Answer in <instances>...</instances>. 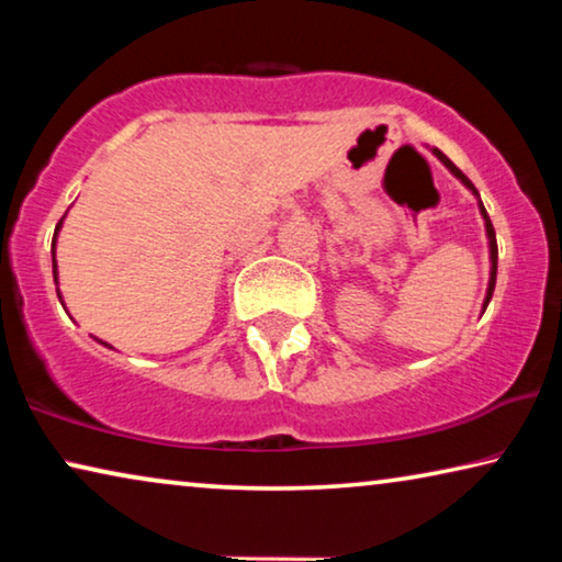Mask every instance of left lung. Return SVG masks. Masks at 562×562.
I'll return each mask as SVG.
<instances>
[{
	"label": "left lung",
	"mask_w": 562,
	"mask_h": 562,
	"mask_svg": "<svg viewBox=\"0 0 562 562\" xmlns=\"http://www.w3.org/2000/svg\"><path fill=\"white\" fill-rule=\"evenodd\" d=\"M432 153H435V156H437V158H440V160H442V164H445V166H448V168H450V171H452V176H458V179H460V181H463V183H465V187H468V189H471L475 196H479V191H475V187H473V183H471V179H468V176H465L463 171H460V168H458L456 164H452V160H450L448 156H445V153H442V150H437V148H435ZM479 210H481V214H483V220H486V235H488V250H491V279H488V291H486V302H483V310H486V306H488V302H491V296H494V286H496V268H498V248H496V233H494V225H491V220H488V214H486V210H483V202H481V199H479Z\"/></svg>",
	"instance_id": "obj_1"
}]
</instances>
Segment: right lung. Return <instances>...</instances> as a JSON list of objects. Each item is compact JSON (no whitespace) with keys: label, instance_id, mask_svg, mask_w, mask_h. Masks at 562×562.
<instances>
[{"label":"right lung","instance_id":"add662e5","mask_svg":"<svg viewBox=\"0 0 562 562\" xmlns=\"http://www.w3.org/2000/svg\"><path fill=\"white\" fill-rule=\"evenodd\" d=\"M64 222V220H60ZM60 222H58V227H56V235H58V229H60ZM56 235H53V279H58V266H56ZM60 296V294H58ZM106 345V342H104Z\"/></svg>","mask_w":562,"mask_h":562}]
</instances>
